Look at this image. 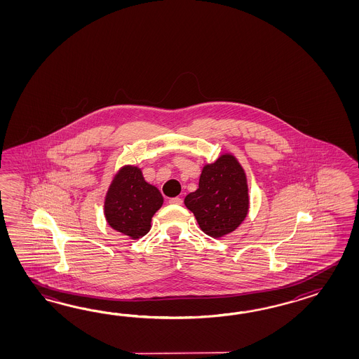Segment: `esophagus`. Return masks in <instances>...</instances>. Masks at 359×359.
I'll return each instance as SVG.
<instances>
[{
	"label": "esophagus",
	"instance_id": "obj_1",
	"mask_svg": "<svg viewBox=\"0 0 359 359\" xmlns=\"http://www.w3.org/2000/svg\"><path fill=\"white\" fill-rule=\"evenodd\" d=\"M169 204H172V205H182V198H169Z\"/></svg>",
	"mask_w": 359,
	"mask_h": 359
}]
</instances>
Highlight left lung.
Instances as JSON below:
<instances>
[{
  "instance_id": "obj_1",
  "label": "left lung",
  "mask_w": 359,
  "mask_h": 359,
  "mask_svg": "<svg viewBox=\"0 0 359 359\" xmlns=\"http://www.w3.org/2000/svg\"><path fill=\"white\" fill-rule=\"evenodd\" d=\"M201 231L214 238L229 235L245 221L250 198L248 178L233 154L223 153L201 169L198 189L184 198Z\"/></svg>"
}]
</instances>
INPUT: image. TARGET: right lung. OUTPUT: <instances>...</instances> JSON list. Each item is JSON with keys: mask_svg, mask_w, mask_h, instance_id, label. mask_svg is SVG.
<instances>
[{"mask_svg": "<svg viewBox=\"0 0 359 359\" xmlns=\"http://www.w3.org/2000/svg\"><path fill=\"white\" fill-rule=\"evenodd\" d=\"M163 201L161 191L146 182L141 168L127 164L115 173L109 184L104 215L111 229L138 240L151 229V218Z\"/></svg>", "mask_w": 359, "mask_h": 359, "instance_id": "1", "label": "right lung"}]
</instances>
